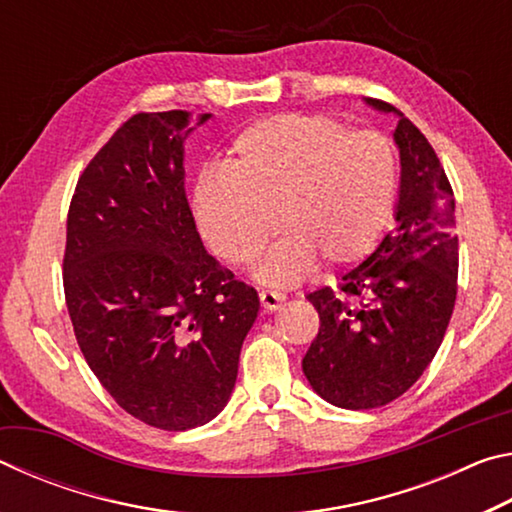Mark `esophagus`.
Here are the masks:
<instances>
[{"label":"esophagus","mask_w":512,"mask_h":512,"mask_svg":"<svg viewBox=\"0 0 512 512\" xmlns=\"http://www.w3.org/2000/svg\"><path fill=\"white\" fill-rule=\"evenodd\" d=\"M259 300H262V307L266 311H275V309H280V305L284 302V293H280V291H262V293H259Z\"/></svg>","instance_id":"34e87169"}]
</instances>
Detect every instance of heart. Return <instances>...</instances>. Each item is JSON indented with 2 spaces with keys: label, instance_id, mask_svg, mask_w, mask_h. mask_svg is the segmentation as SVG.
Segmentation results:
<instances>
[{
  "label": "heart",
  "instance_id": "heart-1",
  "mask_svg": "<svg viewBox=\"0 0 512 512\" xmlns=\"http://www.w3.org/2000/svg\"><path fill=\"white\" fill-rule=\"evenodd\" d=\"M400 164L379 131L327 115L284 112L237 133L225 169L201 173L194 214L207 244L250 264L277 225L287 235L259 268L268 284L300 280L314 262L345 266L375 248L393 212Z\"/></svg>",
  "mask_w": 512,
  "mask_h": 512
}]
</instances>
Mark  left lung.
<instances>
[{"mask_svg": "<svg viewBox=\"0 0 512 512\" xmlns=\"http://www.w3.org/2000/svg\"><path fill=\"white\" fill-rule=\"evenodd\" d=\"M397 112L402 183L395 228L339 287L309 293L320 327L302 359L314 391L341 409H377L397 400L436 357L458 291L454 189L436 151Z\"/></svg>", "mask_w": 512, "mask_h": 512, "instance_id": "1", "label": "left lung"}]
</instances>
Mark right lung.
Returning a JSON list of instances; mask_svg holds the SVG:
<instances>
[{"label":"right lung","mask_w":512,"mask_h":512,"mask_svg":"<svg viewBox=\"0 0 512 512\" xmlns=\"http://www.w3.org/2000/svg\"><path fill=\"white\" fill-rule=\"evenodd\" d=\"M210 115L198 117V124ZM187 110L137 112L83 169L63 289L76 343L121 409L164 431L230 400L259 298L203 248L185 194Z\"/></svg>","instance_id":"obj_1"}]
</instances>
